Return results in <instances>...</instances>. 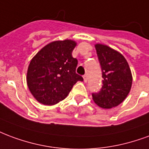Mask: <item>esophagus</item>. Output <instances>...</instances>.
<instances>
[{"label":"esophagus","instance_id":"obj_1","mask_svg":"<svg viewBox=\"0 0 149 149\" xmlns=\"http://www.w3.org/2000/svg\"><path fill=\"white\" fill-rule=\"evenodd\" d=\"M83 77H84V82H87V80H88V78H87V75H84Z\"/></svg>","mask_w":149,"mask_h":149}]
</instances>
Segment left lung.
<instances>
[{"label":"left lung","instance_id":"obj_1","mask_svg":"<svg viewBox=\"0 0 149 149\" xmlns=\"http://www.w3.org/2000/svg\"><path fill=\"white\" fill-rule=\"evenodd\" d=\"M95 47L102 70V86L100 91L92 93V98L100 107L112 108L123 102L130 91L131 70L120 53L102 44Z\"/></svg>","mask_w":149,"mask_h":149}]
</instances>
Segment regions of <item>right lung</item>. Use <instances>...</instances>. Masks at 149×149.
Wrapping results in <instances>:
<instances>
[{
  "label": "right lung",
  "instance_id": "obj_1",
  "mask_svg": "<svg viewBox=\"0 0 149 149\" xmlns=\"http://www.w3.org/2000/svg\"><path fill=\"white\" fill-rule=\"evenodd\" d=\"M77 43L64 40L50 42L32 58L27 83L30 91L44 105H54L65 99L83 77L76 72L78 61L72 55Z\"/></svg>",
  "mask_w": 149,
  "mask_h": 149
}]
</instances>
